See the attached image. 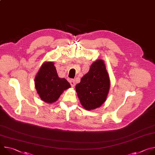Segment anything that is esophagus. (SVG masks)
I'll return each instance as SVG.
<instances>
[{
    "label": "esophagus",
    "instance_id": "34e87169",
    "mask_svg": "<svg viewBox=\"0 0 155 155\" xmlns=\"http://www.w3.org/2000/svg\"><path fill=\"white\" fill-rule=\"evenodd\" d=\"M70 84H71V86L74 87L75 86V80H71L70 81Z\"/></svg>",
    "mask_w": 155,
    "mask_h": 155
}]
</instances>
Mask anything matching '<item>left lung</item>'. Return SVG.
I'll list each match as a JSON object with an SVG mask.
<instances>
[{
	"mask_svg": "<svg viewBox=\"0 0 155 155\" xmlns=\"http://www.w3.org/2000/svg\"><path fill=\"white\" fill-rule=\"evenodd\" d=\"M110 86V78L104 61L98 59L92 63L89 71L77 84L75 90L81 105L87 110H91L105 102Z\"/></svg>",
	"mask_w": 155,
	"mask_h": 155,
	"instance_id": "left-lung-1",
	"label": "left lung"
}]
</instances>
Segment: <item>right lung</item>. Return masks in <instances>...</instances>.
<instances>
[{"label": "right lung", "instance_id": "obj_1", "mask_svg": "<svg viewBox=\"0 0 155 155\" xmlns=\"http://www.w3.org/2000/svg\"><path fill=\"white\" fill-rule=\"evenodd\" d=\"M35 87L41 101L52 104L59 99L64 91L71 87L65 78L58 77L52 61L43 63L35 77Z\"/></svg>", "mask_w": 155, "mask_h": 155}]
</instances>
